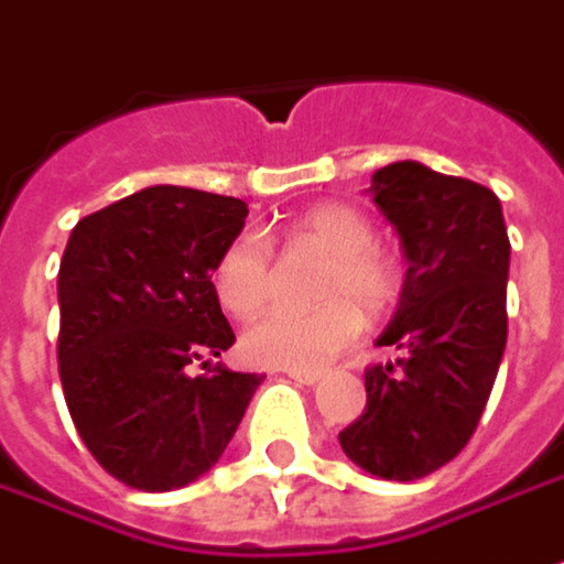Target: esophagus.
Listing matches in <instances>:
<instances>
[{
  "label": "esophagus",
  "instance_id": "34e87169",
  "mask_svg": "<svg viewBox=\"0 0 564 564\" xmlns=\"http://www.w3.org/2000/svg\"><path fill=\"white\" fill-rule=\"evenodd\" d=\"M286 378L300 380V383H318L321 380V371H312V368H286Z\"/></svg>",
  "mask_w": 564,
  "mask_h": 564
}]
</instances>
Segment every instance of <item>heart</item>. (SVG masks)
<instances>
[{"label": "heart", "instance_id": "1", "mask_svg": "<svg viewBox=\"0 0 564 564\" xmlns=\"http://www.w3.org/2000/svg\"><path fill=\"white\" fill-rule=\"evenodd\" d=\"M286 243L327 256L312 312L274 308L243 334V356L264 368H321L361 334L368 318L393 312L405 286L397 252L375 240V224L356 205L321 203L305 208L286 227ZM221 308L234 318H252L271 296V249L262 237L243 234L221 252L212 271Z\"/></svg>", "mask_w": 564, "mask_h": 564}]
</instances>
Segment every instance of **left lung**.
Returning <instances> with one entry per match:
<instances>
[{
	"instance_id": "1",
	"label": "left lung",
	"mask_w": 564,
	"mask_h": 564,
	"mask_svg": "<svg viewBox=\"0 0 564 564\" xmlns=\"http://www.w3.org/2000/svg\"><path fill=\"white\" fill-rule=\"evenodd\" d=\"M405 249V286L380 346L405 349L365 371L368 402L340 446L368 475L417 480L465 449L506 352L509 234L494 189L393 162L371 177Z\"/></svg>"
}]
</instances>
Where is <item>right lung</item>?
Listing matches in <instances>:
<instances>
[{
	"label": "right lung",
	"instance_id": "obj_1",
	"mask_svg": "<svg viewBox=\"0 0 564 564\" xmlns=\"http://www.w3.org/2000/svg\"><path fill=\"white\" fill-rule=\"evenodd\" d=\"M243 199L147 186L70 230L58 268V378L93 458L165 494L227 449L262 383L208 365L234 346L212 271L243 230ZM203 364L209 371L193 376Z\"/></svg>",
	"mask_w": 564,
	"mask_h": 564
}]
</instances>
